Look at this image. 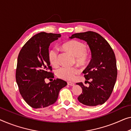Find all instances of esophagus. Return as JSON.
Here are the masks:
<instances>
[{
	"label": "esophagus",
	"instance_id": "1",
	"mask_svg": "<svg viewBox=\"0 0 131 131\" xmlns=\"http://www.w3.org/2000/svg\"><path fill=\"white\" fill-rule=\"evenodd\" d=\"M68 85H69V86H74L75 85V84H74L73 83H72V82H68Z\"/></svg>",
	"mask_w": 131,
	"mask_h": 131
}]
</instances>
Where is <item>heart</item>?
I'll list each match as a JSON object with an SVG mask.
<instances>
[{
	"instance_id": "1",
	"label": "heart",
	"mask_w": 131,
	"mask_h": 131,
	"mask_svg": "<svg viewBox=\"0 0 131 131\" xmlns=\"http://www.w3.org/2000/svg\"><path fill=\"white\" fill-rule=\"evenodd\" d=\"M63 50L67 51L75 57L76 62L80 65H85L89 60V54L86 52V46L79 40H72L64 43L61 45ZM48 58L52 66L58 65V53L54 49H51L48 53ZM80 72L78 67H61L56 71V75L60 79L65 81H72L76 75Z\"/></svg>"
}]
</instances>
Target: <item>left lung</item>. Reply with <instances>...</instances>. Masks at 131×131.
Returning a JSON list of instances; mask_svg holds the SVG:
<instances>
[{"label":"left lung","mask_w":131,"mask_h":131,"mask_svg":"<svg viewBox=\"0 0 131 131\" xmlns=\"http://www.w3.org/2000/svg\"><path fill=\"white\" fill-rule=\"evenodd\" d=\"M71 39L85 40L89 46L92 54L90 63L83 71L89 87L82 82L77 83L82 89L78 97L83 105L94 106L104 103L110 97L117 78L115 55L108 42L96 32L88 31L72 35Z\"/></svg>","instance_id":"left-lung-1"}]
</instances>
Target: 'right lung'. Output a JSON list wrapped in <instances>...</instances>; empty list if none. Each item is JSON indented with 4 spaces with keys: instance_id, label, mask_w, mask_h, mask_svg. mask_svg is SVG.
<instances>
[{
    "instance_id": "right-lung-1",
    "label": "right lung",
    "mask_w": 131,
    "mask_h": 131,
    "mask_svg": "<svg viewBox=\"0 0 131 131\" xmlns=\"http://www.w3.org/2000/svg\"><path fill=\"white\" fill-rule=\"evenodd\" d=\"M60 34L40 32L31 38L21 49L17 58L16 80L23 99L32 108H43L57 101L60 89L67 82L54 78L48 58L49 47Z\"/></svg>"
}]
</instances>
